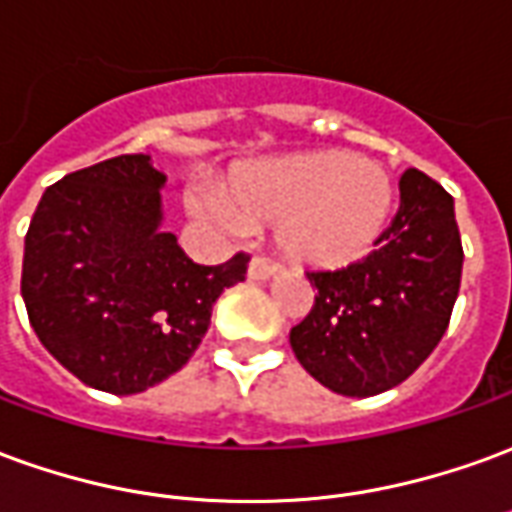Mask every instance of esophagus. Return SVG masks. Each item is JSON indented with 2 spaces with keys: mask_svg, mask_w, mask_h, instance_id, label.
I'll list each match as a JSON object with an SVG mask.
<instances>
[{
  "mask_svg": "<svg viewBox=\"0 0 512 512\" xmlns=\"http://www.w3.org/2000/svg\"><path fill=\"white\" fill-rule=\"evenodd\" d=\"M274 271H277V263H274V260H268V257L255 255L252 260H249V280H268Z\"/></svg>",
  "mask_w": 512,
  "mask_h": 512,
  "instance_id": "esophagus-1",
  "label": "esophagus"
}]
</instances>
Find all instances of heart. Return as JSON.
<instances>
[{"label":"heart","mask_w":512,"mask_h":512,"mask_svg":"<svg viewBox=\"0 0 512 512\" xmlns=\"http://www.w3.org/2000/svg\"><path fill=\"white\" fill-rule=\"evenodd\" d=\"M191 210L227 232L249 219L280 221V244L316 266L349 263L371 249L388 221L393 185L388 171L341 152L271 160L235 174L230 194L199 185Z\"/></svg>","instance_id":"obj_1"}]
</instances>
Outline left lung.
Returning a JSON list of instances; mask_svg holds the SVG:
<instances>
[{
  "instance_id": "left-lung-1",
  "label": "left lung",
  "mask_w": 512,
  "mask_h": 512,
  "mask_svg": "<svg viewBox=\"0 0 512 512\" xmlns=\"http://www.w3.org/2000/svg\"><path fill=\"white\" fill-rule=\"evenodd\" d=\"M366 257L307 271L313 307L291 330L296 360L341 396L405 382L449 327L463 274L455 202L424 171L399 177V207Z\"/></svg>"
}]
</instances>
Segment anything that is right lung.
I'll list each match as a JSON object with an SVG mask.
<instances>
[{
    "instance_id": "obj_1",
    "label": "right lung",
    "mask_w": 512,
    "mask_h": 512,
    "mask_svg": "<svg viewBox=\"0 0 512 512\" xmlns=\"http://www.w3.org/2000/svg\"><path fill=\"white\" fill-rule=\"evenodd\" d=\"M166 177L119 155L46 188L24 238L21 296L38 341L96 391L130 396L180 371L249 255L199 266L160 230Z\"/></svg>"
}]
</instances>
